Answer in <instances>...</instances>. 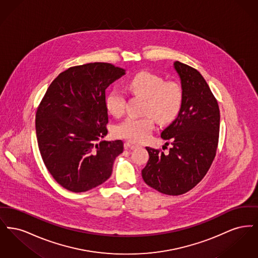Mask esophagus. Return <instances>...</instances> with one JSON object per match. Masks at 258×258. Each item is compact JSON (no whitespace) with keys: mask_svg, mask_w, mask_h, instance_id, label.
I'll list each match as a JSON object with an SVG mask.
<instances>
[{"mask_svg":"<svg viewBox=\"0 0 258 258\" xmlns=\"http://www.w3.org/2000/svg\"><path fill=\"white\" fill-rule=\"evenodd\" d=\"M124 147H125V149H131V150H134V149H136V148L139 147V145H138L137 143L134 142V141L127 140V141L124 143Z\"/></svg>","mask_w":258,"mask_h":258,"instance_id":"1","label":"esophagus"}]
</instances>
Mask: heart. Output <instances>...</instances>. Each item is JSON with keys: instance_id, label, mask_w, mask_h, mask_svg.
Wrapping results in <instances>:
<instances>
[{"instance_id": "1", "label": "heart", "mask_w": 258, "mask_h": 258, "mask_svg": "<svg viewBox=\"0 0 258 258\" xmlns=\"http://www.w3.org/2000/svg\"><path fill=\"white\" fill-rule=\"evenodd\" d=\"M127 90L135 96L145 98L143 117H126L114 127V134L133 141L148 138L154 128V118L160 123L173 121L182 106L183 92L179 84L165 82L159 75L141 72L126 82ZM125 98L118 90H111L105 97V106L109 113L119 116L123 112Z\"/></svg>"}]
</instances>
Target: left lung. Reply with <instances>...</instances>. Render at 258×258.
<instances>
[{"mask_svg": "<svg viewBox=\"0 0 258 258\" xmlns=\"http://www.w3.org/2000/svg\"><path fill=\"white\" fill-rule=\"evenodd\" d=\"M174 69L181 80L182 106L160 135L172 147L166 155L146 147L150 158L142 169L144 182L167 196L185 194L204 178L216 157L221 119L218 101L200 73L178 61Z\"/></svg>", "mask_w": 258, "mask_h": 258, "instance_id": "obj_1", "label": "left lung"}]
</instances>
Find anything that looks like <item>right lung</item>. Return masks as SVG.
I'll use <instances>...</instances> for the list:
<instances>
[{"instance_id":"add662e5","label":"right lung","mask_w":258,"mask_h":258,"mask_svg":"<svg viewBox=\"0 0 258 258\" xmlns=\"http://www.w3.org/2000/svg\"><path fill=\"white\" fill-rule=\"evenodd\" d=\"M124 72L108 62L72 67L53 80L37 107L41 158L56 182L70 191L104 183L123 153L122 140L98 141L108 133L105 90Z\"/></svg>"}]
</instances>
